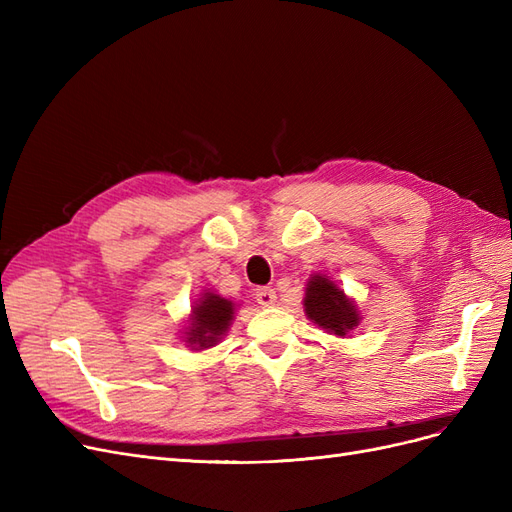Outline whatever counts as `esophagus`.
Segmentation results:
<instances>
[{"label":"esophagus","mask_w":512,"mask_h":512,"mask_svg":"<svg viewBox=\"0 0 512 512\" xmlns=\"http://www.w3.org/2000/svg\"><path fill=\"white\" fill-rule=\"evenodd\" d=\"M275 290L265 286V288H256V301L262 305V307H271L275 305Z\"/></svg>","instance_id":"esophagus-1"}]
</instances>
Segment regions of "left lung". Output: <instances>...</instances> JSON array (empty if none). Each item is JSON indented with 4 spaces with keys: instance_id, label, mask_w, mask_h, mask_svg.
Masks as SVG:
<instances>
[{
    "instance_id": "8db88e82",
    "label": "left lung",
    "mask_w": 512,
    "mask_h": 512,
    "mask_svg": "<svg viewBox=\"0 0 512 512\" xmlns=\"http://www.w3.org/2000/svg\"><path fill=\"white\" fill-rule=\"evenodd\" d=\"M305 314L318 327L335 335H346L359 324V314H356L354 305L344 297L342 290L322 275H314L307 284Z\"/></svg>"
}]
</instances>
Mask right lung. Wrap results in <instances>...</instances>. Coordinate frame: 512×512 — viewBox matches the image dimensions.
I'll return each instance as SVG.
<instances>
[{"instance_id": "add662e5", "label": "right lung", "mask_w": 512, "mask_h": 512, "mask_svg": "<svg viewBox=\"0 0 512 512\" xmlns=\"http://www.w3.org/2000/svg\"><path fill=\"white\" fill-rule=\"evenodd\" d=\"M235 314V305L228 299H222L220 294L205 292L203 301L194 307L192 327L188 329V342L192 348H209L220 342V337L226 333L228 324Z\"/></svg>"}]
</instances>
